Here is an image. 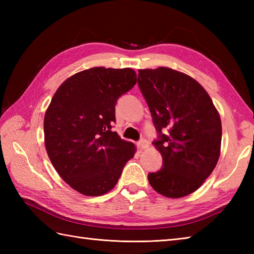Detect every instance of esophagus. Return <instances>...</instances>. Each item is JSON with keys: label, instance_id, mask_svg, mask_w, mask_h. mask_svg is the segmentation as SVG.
Masks as SVG:
<instances>
[{"label": "esophagus", "instance_id": "esophagus-1", "mask_svg": "<svg viewBox=\"0 0 254 254\" xmlns=\"http://www.w3.org/2000/svg\"><path fill=\"white\" fill-rule=\"evenodd\" d=\"M137 146L139 149H146L149 146V142L146 141V139H141V141L137 143Z\"/></svg>", "mask_w": 254, "mask_h": 254}]
</instances>
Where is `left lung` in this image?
Masks as SVG:
<instances>
[{
  "label": "left lung",
  "mask_w": 254,
  "mask_h": 254,
  "mask_svg": "<svg viewBox=\"0 0 254 254\" xmlns=\"http://www.w3.org/2000/svg\"><path fill=\"white\" fill-rule=\"evenodd\" d=\"M137 84L158 132L154 145L163 156V168L148 174L149 185L166 197L189 195L216 167L222 143L219 113L202 85L176 69H138Z\"/></svg>",
  "instance_id": "obj_1"
}]
</instances>
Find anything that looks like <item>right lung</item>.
I'll return each instance as SVG.
<instances>
[{
  "instance_id": "add662e5",
  "label": "right lung",
  "mask_w": 254,
  "mask_h": 254,
  "mask_svg": "<svg viewBox=\"0 0 254 254\" xmlns=\"http://www.w3.org/2000/svg\"><path fill=\"white\" fill-rule=\"evenodd\" d=\"M136 84L132 68L91 67L61 84L45 115V145L62 179L83 195L112 190L135 145L112 131L119 97Z\"/></svg>"
}]
</instances>
